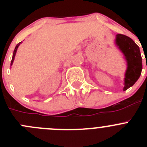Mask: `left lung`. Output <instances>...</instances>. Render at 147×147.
<instances>
[{"label": "left lung", "instance_id": "8db88e82", "mask_svg": "<svg viewBox=\"0 0 147 147\" xmlns=\"http://www.w3.org/2000/svg\"><path fill=\"white\" fill-rule=\"evenodd\" d=\"M115 44L118 49L124 54L127 62V70L124 75V87L125 91L132 87L139 79L142 71V58L139 47L130 38L124 34H116Z\"/></svg>", "mask_w": 147, "mask_h": 147}]
</instances>
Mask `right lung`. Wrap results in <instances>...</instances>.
Here are the masks:
<instances>
[{
  "instance_id": "obj_1",
  "label": "right lung",
  "mask_w": 147,
  "mask_h": 147,
  "mask_svg": "<svg viewBox=\"0 0 147 147\" xmlns=\"http://www.w3.org/2000/svg\"><path fill=\"white\" fill-rule=\"evenodd\" d=\"M22 42H19V43L18 44V45H16V47H15V50H14V52H13V55H12V59H11V65H12L13 64V62H14V59H15V54H16V52H17V50H18V47H19V45H20V43H21Z\"/></svg>"
}]
</instances>
